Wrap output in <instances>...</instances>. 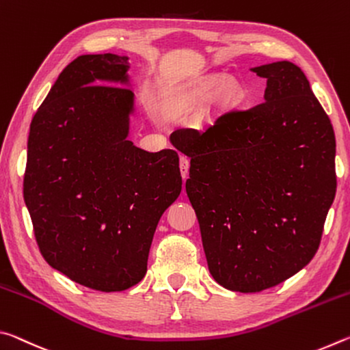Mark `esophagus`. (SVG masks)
Wrapping results in <instances>:
<instances>
[{
	"mask_svg": "<svg viewBox=\"0 0 350 350\" xmlns=\"http://www.w3.org/2000/svg\"><path fill=\"white\" fill-rule=\"evenodd\" d=\"M179 167H180V174H182V179L185 180L188 177V170H189V161L185 156H180L179 159Z\"/></svg>",
	"mask_w": 350,
	"mask_h": 350,
	"instance_id": "34e87169",
	"label": "esophagus"
}]
</instances>
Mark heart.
Returning a JSON list of instances; mask_svg holds the SVG:
<instances>
[{
	"mask_svg": "<svg viewBox=\"0 0 350 350\" xmlns=\"http://www.w3.org/2000/svg\"><path fill=\"white\" fill-rule=\"evenodd\" d=\"M219 85H221V79L213 77V79H208L202 86H200V92H211L213 90H216ZM221 96L225 100L234 98L236 96H238V86H236L232 81H225L221 88Z\"/></svg>",
	"mask_w": 350,
	"mask_h": 350,
	"instance_id": "heart-1",
	"label": "heart"
}]
</instances>
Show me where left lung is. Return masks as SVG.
Listing matches in <instances>:
<instances>
[{"label":"left lung","instance_id":"8db88e82","mask_svg":"<svg viewBox=\"0 0 350 350\" xmlns=\"http://www.w3.org/2000/svg\"><path fill=\"white\" fill-rule=\"evenodd\" d=\"M250 69L267 80L262 103L171 134L191 159L185 188L210 273L241 293L310 262L336 191L334 128L303 70L286 60Z\"/></svg>","mask_w":350,"mask_h":350}]
</instances>
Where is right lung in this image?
<instances>
[{"label":"right lung","instance_id":"right-lung-1","mask_svg":"<svg viewBox=\"0 0 350 350\" xmlns=\"http://www.w3.org/2000/svg\"><path fill=\"white\" fill-rule=\"evenodd\" d=\"M129 57L86 54L58 75L33 116L25 202L52 269L100 292L146 273L159 221L179 198L174 150L129 140L135 114Z\"/></svg>","mask_w":350,"mask_h":350}]
</instances>
